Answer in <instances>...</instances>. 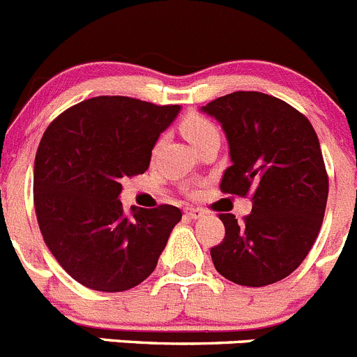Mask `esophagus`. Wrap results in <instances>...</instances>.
<instances>
[{
    "instance_id": "esophagus-1",
    "label": "esophagus",
    "mask_w": 357,
    "mask_h": 357,
    "mask_svg": "<svg viewBox=\"0 0 357 357\" xmlns=\"http://www.w3.org/2000/svg\"><path fill=\"white\" fill-rule=\"evenodd\" d=\"M185 215L188 216V218H192V220H199V218H202L206 213L202 211V209H197V208H186Z\"/></svg>"
}]
</instances>
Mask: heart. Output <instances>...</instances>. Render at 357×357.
Segmentation results:
<instances>
[{"label": "heart", "mask_w": 357, "mask_h": 357, "mask_svg": "<svg viewBox=\"0 0 357 357\" xmlns=\"http://www.w3.org/2000/svg\"><path fill=\"white\" fill-rule=\"evenodd\" d=\"M181 132L183 135L188 139L190 144L194 146V148H197V146L201 144L204 139H208L209 135L218 133V130H216V126L213 125L209 119L202 118V116H197V114H190L183 119Z\"/></svg>", "instance_id": "heart-1"}]
</instances>
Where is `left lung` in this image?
I'll return each instance as SVG.
<instances>
[{"label":"left lung","mask_w":357,"mask_h":357,"mask_svg":"<svg viewBox=\"0 0 357 357\" xmlns=\"http://www.w3.org/2000/svg\"><path fill=\"white\" fill-rule=\"evenodd\" d=\"M201 112L222 125L229 144L220 188L254 201L243 224L220 215L225 238L211 248L213 264L238 285L280 282L308 255L324 218L329 183L317 133L289 103L257 91L220 96Z\"/></svg>","instance_id":"obj_1"}]
</instances>
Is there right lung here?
<instances>
[{"label": "right lung", "instance_id": "obj_1", "mask_svg": "<svg viewBox=\"0 0 357 357\" xmlns=\"http://www.w3.org/2000/svg\"><path fill=\"white\" fill-rule=\"evenodd\" d=\"M179 111L96 96L70 107L43 133L33 169L36 220L56 261L84 287L128 291L155 271L181 211L132 206L126 215L121 179L148 171L160 133Z\"/></svg>", "mask_w": 357, "mask_h": 357}]
</instances>
